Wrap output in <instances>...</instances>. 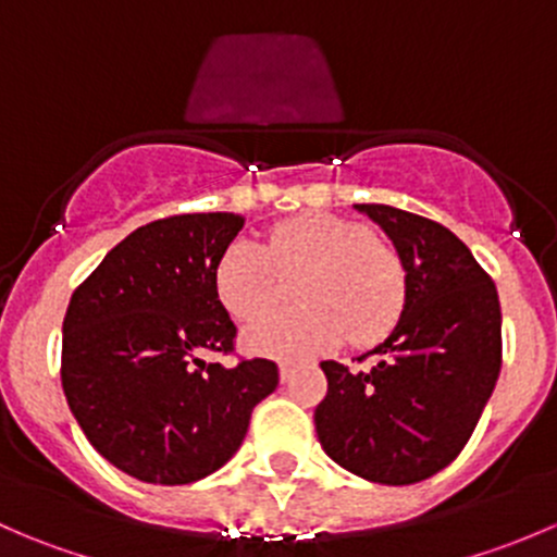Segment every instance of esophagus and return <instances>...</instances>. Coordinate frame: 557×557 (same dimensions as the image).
<instances>
[{"instance_id": "1", "label": "esophagus", "mask_w": 557, "mask_h": 557, "mask_svg": "<svg viewBox=\"0 0 557 557\" xmlns=\"http://www.w3.org/2000/svg\"><path fill=\"white\" fill-rule=\"evenodd\" d=\"M290 367H294V363H290V361H280V380H283V383H288Z\"/></svg>"}]
</instances>
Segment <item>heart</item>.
Here are the masks:
<instances>
[{
    "mask_svg": "<svg viewBox=\"0 0 557 557\" xmlns=\"http://www.w3.org/2000/svg\"><path fill=\"white\" fill-rule=\"evenodd\" d=\"M215 294L232 318L252 323L287 298L300 307L247 329L245 345L267 356L372 345L396 325L404 269L396 250L345 218L307 212L267 234L263 247L234 239L215 263Z\"/></svg>",
    "mask_w": 557,
    "mask_h": 557,
    "instance_id": "obj_1",
    "label": "heart"
}]
</instances>
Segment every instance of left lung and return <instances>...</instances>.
<instances>
[{
    "label": "left lung",
    "mask_w": 557,
    "mask_h": 557,
    "mask_svg": "<svg viewBox=\"0 0 557 557\" xmlns=\"http://www.w3.org/2000/svg\"><path fill=\"white\" fill-rule=\"evenodd\" d=\"M396 245L404 310L372 367L323 361L314 409L325 455L380 485L429 480L458 458L502 372V305L491 274L442 223L387 205H356Z\"/></svg>",
    "instance_id": "left-lung-1"
}]
</instances>
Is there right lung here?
Returning a JSON list of instances; mask_svg holds the SVG:
<instances>
[{
	"label": "right lung",
	"instance_id": "1",
	"mask_svg": "<svg viewBox=\"0 0 557 557\" xmlns=\"http://www.w3.org/2000/svg\"><path fill=\"white\" fill-rule=\"evenodd\" d=\"M243 215L194 212L139 226L72 294L61 385L83 434L115 469L150 485H188L243 445L277 363L234 367L237 325L215 294V263Z\"/></svg>",
	"mask_w": 557,
	"mask_h": 557
}]
</instances>
